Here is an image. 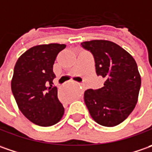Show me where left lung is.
Listing matches in <instances>:
<instances>
[{
	"instance_id": "left-lung-1",
	"label": "left lung",
	"mask_w": 152,
	"mask_h": 152,
	"mask_svg": "<svg viewBox=\"0 0 152 152\" xmlns=\"http://www.w3.org/2000/svg\"><path fill=\"white\" fill-rule=\"evenodd\" d=\"M95 60L97 76L105 81L99 89H87L84 101L92 118L102 126L113 127L131 113L138 101L141 79L137 64L126 50L107 40L81 43Z\"/></svg>"
}]
</instances>
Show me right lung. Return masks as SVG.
<instances>
[{
    "label": "right lung",
    "mask_w": 152,
    "mask_h": 152,
    "mask_svg": "<svg viewBox=\"0 0 152 152\" xmlns=\"http://www.w3.org/2000/svg\"><path fill=\"white\" fill-rule=\"evenodd\" d=\"M66 45L50 44L30 48L21 55L14 67L12 92L20 111L32 123L51 126L60 121L65 108L53 86V66Z\"/></svg>",
    "instance_id": "1"
}]
</instances>
